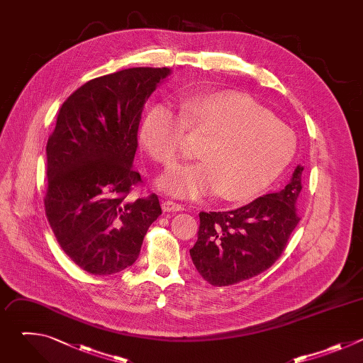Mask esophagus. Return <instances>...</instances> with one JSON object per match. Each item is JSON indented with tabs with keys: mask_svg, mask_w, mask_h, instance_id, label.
I'll use <instances>...</instances> for the list:
<instances>
[{
	"mask_svg": "<svg viewBox=\"0 0 363 363\" xmlns=\"http://www.w3.org/2000/svg\"><path fill=\"white\" fill-rule=\"evenodd\" d=\"M162 210H164V213H175V211L184 210V206L181 203H177V202L168 199V201L162 202Z\"/></svg>",
	"mask_w": 363,
	"mask_h": 363,
	"instance_id": "esophagus-1",
	"label": "esophagus"
}]
</instances>
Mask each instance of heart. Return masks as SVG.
Returning <instances> with one entry per match:
<instances>
[{
  "label": "heart",
  "mask_w": 363,
  "mask_h": 363,
  "mask_svg": "<svg viewBox=\"0 0 363 363\" xmlns=\"http://www.w3.org/2000/svg\"><path fill=\"white\" fill-rule=\"evenodd\" d=\"M188 130L208 138L199 150L202 161L174 167L158 181L164 192L179 198H255L283 174L297 147L291 128L237 91L186 97L181 112L155 106L145 118L140 139L155 162L169 167L185 153Z\"/></svg>",
  "instance_id": "b5f03b06"
}]
</instances>
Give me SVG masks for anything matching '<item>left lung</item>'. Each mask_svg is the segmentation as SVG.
Instances as JSON below:
<instances>
[{
    "label": "left lung",
    "instance_id": "left-lung-1",
    "mask_svg": "<svg viewBox=\"0 0 363 363\" xmlns=\"http://www.w3.org/2000/svg\"><path fill=\"white\" fill-rule=\"evenodd\" d=\"M303 167H297L284 189L224 213H199V230L189 250L192 263L213 286H230L270 269L297 227L296 202Z\"/></svg>",
    "mask_w": 363,
    "mask_h": 363
}]
</instances>
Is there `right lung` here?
I'll list each match as a JSON object with an SVG mask.
<instances>
[{
  "mask_svg": "<svg viewBox=\"0 0 363 363\" xmlns=\"http://www.w3.org/2000/svg\"><path fill=\"white\" fill-rule=\"evenodd\" d=\"M169 67H132L89 80L63 103L47 153L45 216L63 251L84 272L132 266L162 214L157 194L128 201L145 101Z\"/></svg>",
  "mask_w": 363,
  "mask_h": 363,
  "instance_id": "add662e5",
  "label": "right lung"
}]
</instances>
